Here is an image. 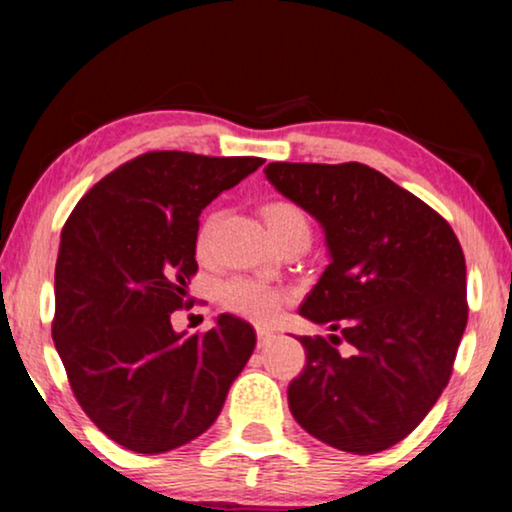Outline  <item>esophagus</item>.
Masks as SVG:
<instances>
[{
	"mask_svg": "<svg viewBox=\"0 0 512 512\" xmlns=\"http://www.w3.org/2000/svg\"><path fill=\"white\" fill-rule=\"evenodd\" d=\"M256 338H258V347H265L272 338H275V333L268 331V328H256Z\"/></svg>",
	"mask_w": 512,
	"mask_h": 512,
	"instance_id": "esophagus-1",
	"label": "esophagus"
}]
</instances>
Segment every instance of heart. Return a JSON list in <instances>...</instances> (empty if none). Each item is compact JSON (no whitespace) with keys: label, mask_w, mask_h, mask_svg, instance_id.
<instances>
[{"label":"heart","mask_w":512,"mask_h":512,"mask_svg":"<svg viewBox=\"0 0 512 512\" xmlns=\"http://www.w3.org/2000/svg\"><path fill=\"white\" fill-rule=\"evenodd\" d=\"M261 216L268 226L272 240L279 247L289 242H303L310 244L312 240V223L310 216L300 205L286 198H275L263 202ZM216 223V214H209L205 221L200 223L198 235H195V254L205 256L209 251V242H212V230ZM219 300L223 310L240 314L244 319L256 321V324H268L282 310L286 303V293L279 286H272L261 279L249 277H233L226 279L219 286Z\"/></svg>","instance_id":"b5f03b06"}]
</instances>
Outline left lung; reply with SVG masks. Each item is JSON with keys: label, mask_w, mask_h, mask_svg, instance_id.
I'll return each mask as SVG.
<instances>
[{"label": "left lung", "mask_w": 512, "mask_h": 512, "mask_svg": "<svg viewBox=\"0 0 512 512\" xmlns=\"http://www.w3.org/2000/svg\"><path fill=\"white\" fill-rule=\"evenodd\" d=\"M265 174L324 226L331 249L300 314L338 335L298 338L307 361L289 384L293 417L338 450H389L450 382L468 319L457 235L436 209L363 163H270Z\"/></svg>", "instance_id": "8db88e82"}]
</instances>
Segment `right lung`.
I'll use <instances>...</instances> for the list:
<instances>
[{"label":"right lung","mask_w":512,"mask_h":512,"mask_svg":"<svg viewBox=\"0 0 512 512\" xmlns=\"http://www.w3.org/2000/svg\"><path fill=\"white\" fill-rule=\"evenodd\" d=\"M263 163L142 153L97 181L62 226L53 342L83 412L125 450L170 452L205 433L254 352V328L233 314L188 338L170 314L193 303L200 212Z\"/></svg>","instance_id":"right-lung-1"}]
</instances>
